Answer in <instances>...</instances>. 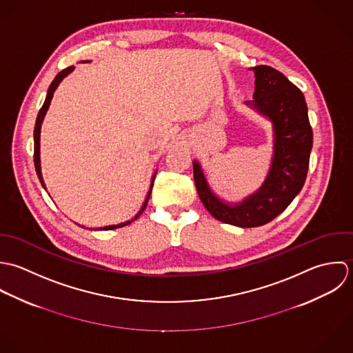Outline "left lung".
I'll return each instance as SVG.
<instances>
[{
  "instance_id": "left-lung-1",
  "label": "left lung",
  "mask_w": 353,
  "mask_h": 353,
  "mask_svg": "<svg viewBox=\"0 0 353 353\" xmlns=\"http://www.w3.org/2000/svg\"><path fill=\"white\" fill-rule=\"evenodd\" d=\"M255 94L251 103L268 116L274 125V157L272 169L261 190L234 206L221 202L208 185L198 162H194V180L198 195L212 216L240 228L261 226L281 214L304 185L312 128L308 120L303 92L281 72L268 67H254Z\"/></svg>"
}]
</instances>
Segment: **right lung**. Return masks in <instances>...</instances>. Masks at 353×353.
Returning <instances> with one entry per match:
<instances>
[{
	"instance_id": "obj_1",
	"label": "right lung",
	"mask_w": 353,
	"mask_h": 353,
	"mask_svg": "<svg viewBox=\"0 0 353 353\" xmlns=\"http://www.w3.org/2000/svg\"><path fill=\"white\" fill-rule=\"evenodd\" d=\"M73 68L74 67H68V68H65V70H63V71L60 72L56 77H54V80L52 81V84H50V87H49V90H48V95H46V99H45V103H43V106L41 108V110H39V113H38V117H37V123H35V128H34V163H35V170H37V174H38V177H39V181H41V184L43 185V188H45V183H43V179H42V173H41V161H39V137H41V124H42V121H43V117H45V114H46V110L49 109V105H50V101H52V98H53V92L56 91V88H57V85L60 84V81L68 74V73H71L73 71ZM155 177V176H154ZM152 185V184H151ZM150 194H151V190L148 191V194H147V198H145V201H144V205H143V208H141V212H138V215L134 218V219H137L139 215H141V212L145 209V206H147V202H148V198H150ZM132 219V221H134ZM128 223H131V221H127V222H123V223H119V225H110V226H105V228H102L101 230H110V229H117V228H123V226H125V225H128Z\"/></svg>"
}]
</instances>
